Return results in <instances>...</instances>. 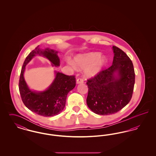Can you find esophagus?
<instances>
[{"mask_svg": "<svg viewBox=\"0 0 156 156\" xmlns=\"http://www.w3.org/2000/svg\"><path fill=\"white\" fill-rule=\"evenodd\" d=\"M83 83V80L81 78H78L76 80V83L79 84V83Z\"/></svg>", "mask_w": 156, "mask_h": 156, "instance_id": "1", "label": "esophagus"}]
</instances>
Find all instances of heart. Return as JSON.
Wrapping results in <instances>:
<instances>
[{"instance_id":"obj_1","label":"heart","mask_w":156,"mask_h":156,"mask_svg":"<svg viewBox=\"0 0 156 156\" xmlns=\"http://www.w3.org/2000/svg\"><path fill=\"white\" fill-rule=\"evenodd\" d=\"M106 62V58L102 56L99 52H89L80 54L74 58V62L68 59V64L73 68H85L84 73L88 77L98 74L103 68Z\"/></svg>"}]
</instances>
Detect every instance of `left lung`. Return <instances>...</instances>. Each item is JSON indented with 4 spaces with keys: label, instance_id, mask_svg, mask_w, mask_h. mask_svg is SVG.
I'll use <instances>...</instances> for the list:
<instances>
[{
    "label": "left lung",
    "instance_id": "obj_1",
    "mask_svg": "<svg viewBox=\"0 0 156 156\" xmlns=\"http://www.w3.org/2000/svg\"><path fill=\"white\" fill-rule=\"evenodd\" d=\"M112 65L88 79L87 104L100 115L120 111L130 102L133 92L135 73L132 60L125 52L113 46Z\"/></svg>",
    "mask_w": 156,
    "mask_h": 156
}]
</instances>
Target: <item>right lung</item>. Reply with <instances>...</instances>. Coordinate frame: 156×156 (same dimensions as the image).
<instances>
[{"label":"right lung","mask_w":156,"mask_h":156,"mask_svg":"<svg viewBox=\"0 0 156 156\" xmlns=\"http://www.w3.org/2000/svg\"><path fill=\"white\" fill-rule=\"evenodd\" d=\"M37 54L42 55L49 59L52 66H59L57 51L49 48L41 50L38 45L24 61L19 83V92L23 104L31 111L44 117L53 116L63 111L68 92L76 85V79L74 75H67L56 72L54 81L47 90L38 92L30 90L24 80L23 74L26 65Z\"/></svg>","instance_id":"obj_1"}]
</instances>
